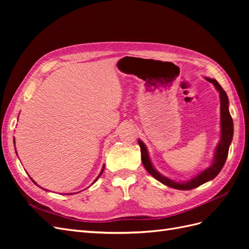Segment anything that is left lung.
<instances>
[{
    "mask_svg": "<svg viewBox=\"0 0 249 249\" xmlns=\"http://www.w3.org/2000/svg\"><path fill=\"white\" fill-rule=\"evenodd\" d=\"M206 80L210 83H212V84L215 86V88L217 89V91L219 92V96H220V127H221L220 140L216 146L213 162L209 167L201 170L199 173H197L196 176L193 177L190 179L185 180V182H177V180H173L169 178L162 176L159 171L156 170L152 161L149 159V155L145 144L140 139L138 140L139 146L141 149V160H142L143 166H144L145 169L149 172V175H152L157 180H159V182L168 187L175 188V189L191 190V189H194V188L209 182L211 179H213L222 169L229 155V148H230V144L231 143L232 135H233L232 118L229 111V97L227 95V92L224 91L222 87L219 85V83H218L215 79L206 78Z\"/></svg>",
    "mask_w": 249,
    "mask_h": 249,
    "instance_id": "obj_1",
    "label": "left lung"
}]
</instances>
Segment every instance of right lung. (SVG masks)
Here are the masks:
<instances>
[{
    "label": "right lung",
    "mask_w": 249,
    "mask_h": 249,
    "mask_svg": "<svg viewBox=\"0 0 249 249\" xmlns=\"http://www.w3.org/2000/svg\"><path fill=\"white\" fill-rule=\"evenodd\" d=\"M14 144H16V141H14ZM104 168H105V166H103V168H102V170H101V172H100V175H99V177H97V178H96L94 179V182H93V183H95V182H96V180H97V178H100V177L102 176V173H103V171H104ZM31 178V179H32V178ZM32 180H33V183H34V184H36V182H35V180H34V179H32ZM93 183H92V184H93ZM36 185H37V184H36ZM40 188H41V187H40ZM42 189H43V188H42ZM43 190H46V189H43ZM67 194H69V195H70V194H76V193H67Z\"/></svg>",
    "instance_id": "obj_1"
}]
</instances>
